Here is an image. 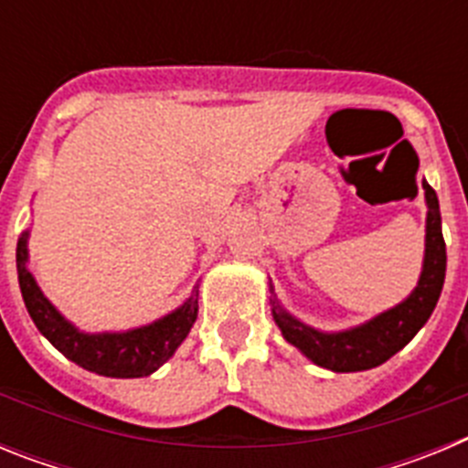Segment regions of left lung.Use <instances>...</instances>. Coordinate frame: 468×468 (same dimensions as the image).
<instances>
[{"label":"left lung","instance_id":"left-lung-1","mask_svg":"<svg viewBox=\"0 0 468 468\" xmlns=\"http://www.w3.org/2000/svg\"><path fill=\"white\" fill-rule=\"evenodd\" d=\"M429 204L427 218V255H424V270L415 292L399 307L379 314L370 324L361 328L346 330V333L325 335L318 330L302 325L292 316L274 304V318L281 333L291 345H295L304 356L312 358L316 366L328 367L335 373H356L367 370L379 363L388 361L396 351L403 349L417 335V330L427 324L436 307L445 281V239L441 231V213H438V197L431 185L424 183Z\"/></svg>","mask_w":468,"mask_h":468}]
</instances>
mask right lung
<instances>
[{"label":"right lung","instance_id":"obj_1","mask_svg":"<svg viewBox=\"0 0 468 468\" xmlns=\"http://www.w3.org/2000/svg\"><path fill=\"white\" fill-rule=\"evenodd\" d=\"M25 239L27 234L20 239L18 248H16V264H18V281L25 307L30 312L39 333L69 361L86 367L90 373L105 375V378H144V375L154 373L161 363H166L173 356V351L187 337L189 328L197 321L198 292L194 291L192 297L177 312L168 314L166 318L144 325V328L122 335L80 333L51 307V302L37 288L30 271L25 270V260H27Z\"/></svg>","mask_w":468,"mask_h":468}]
</instances>
